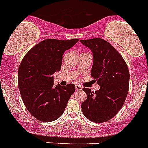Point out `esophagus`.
Segmentation results:
<instances>
[{
	"instance_id": "obj_1",
	"label": "esophagus",
	"mask_w": 148,
	"mask_h": 148,
	"mask_svg": "<svg viewBox=\"0 0 148 148\" xmlns=\"http://www.w3.org/2000/svg\"><path fill=\"white\" fill-rule=\"evenodd\" d=\"M75 89L77 91H80V90H82V87L80 86L79 85H75Z\"/></svg>"
}]
</instances>
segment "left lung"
Masks as SVG:
<instances>
[{"label": "left lung", "mask_w": 148, "mask_h": 148, "mask_svg": "<svg viewBox=\"0 0 148 148\" xmlns=\"http://www.w3.org/2000/svg\"><path fill=\"white\" fill-rule=\"evenodd\" d=\"M80 42L92 52L91 75L100 86L95 92L84 88L87 98L81 109L91 121L104 123L114 117L124 104L129 89V70L122 56L106 40L95 38Z\"/></svg>", "instance_id": "8db88e82"}]
</instances>
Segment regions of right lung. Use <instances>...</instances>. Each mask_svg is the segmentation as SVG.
<instances>
[{
  "label": "right lung",
  "mask_w": 148,
  "mask_h": 148,
  "mask_svg": "<svg viewBox=\"0 0 148 148\" xmlns=\"http://www.w3.org/2000/svg\"><path fill=\"white\" fill-rule=\"evenodd\" d=\"M78 42V39L43 40L30 50L20 63V95L28 112L40 121L49 123L60 117L75 92L73 84L54 86L52 75L62 68L64 53Z\"/></svg>",
  "instance_id": "add662e5"
}]
</instances>
